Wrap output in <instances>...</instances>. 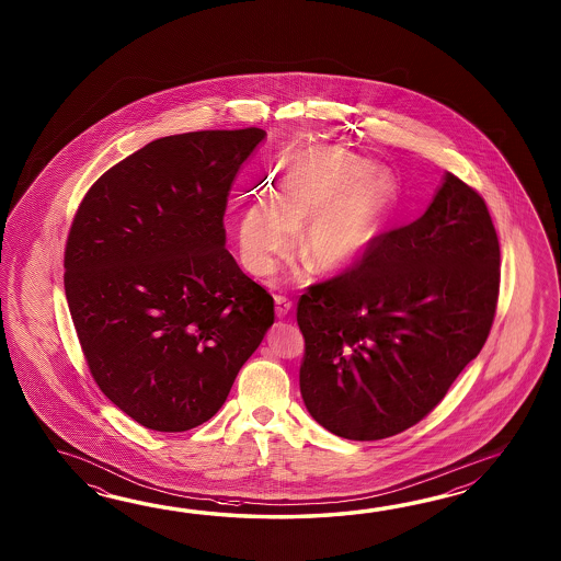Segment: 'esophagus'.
<instances>
[{
	"instance_id": "obj_1",
	"label": "esophagus",
	"mask_w": 561,
	"mask_h": 561,
	"mask_svg": "<svg viewBox=\"0 0 561 561\" xmlns=\"http://www.w3.org/2000/svg\"><path fill=\"white\" fill-rule=\"evenodd\" d=\"M293 309V302L288 300L286 297H275V310H276V317L278 319H283V317H286L288 314V310Z\"/></svg>"
}]
</instances>
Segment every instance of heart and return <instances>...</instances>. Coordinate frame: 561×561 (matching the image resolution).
Returning a JSON list of instances; mask_svg holds the SVG:
<instances>
[{"label": "heart", "mask_w": 561, "mask_h": 561, "mask_svg": "<svg viewBox=\"0 0 561 561\" xmlns=\"http://www.w3.org/2000/svg\"><path fill=\"white\" fill-rule=\"evenodd\" d=\"M394 201L385 172L341 148H310L286 164L275 198H254L240 215L242 256L254 275H273L297 242L322 271H343L367 256Z\"/></svg>", "instance_id": "heart-1"}]
</instances>
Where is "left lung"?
Segmentation results:
<instances>
[{
  "instance_id": "left-lung-1",
  "label": "left lung",
  "mask_w": 561,
  "mask_h": 561,
  "mask_svg": "<svg viewBox=\"0 0 561 561\" xmlns=\"http://www.w3.org/2000/svg\"><path fill=\"white\" fill-rule=\"evenodd\" d=\"M500 240L483 198L445 172L430 208L298 300L300 394L351 442L413 427L488 341Z\"/></svg>"
}]
</instances>
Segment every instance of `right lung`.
I'll return each mask as SVG.
<instances>
[{"instance_id":"right-lung-1","label":"right lung","mask_w":561,"mask_h":561,"mask_svg":"<svg viewBox=\"0 0 561 561\" xmlns=\"http://www.w3.org/2000/svg\"><path fill=\"white\" fill-rule=\"evenodd\" d=\"M261 128L158 138L95 180L73 216L64 286L90 373L146 430L225 405L275 322L273 297L225 249L228 192Z\"/></svg>"}]
</instances>
